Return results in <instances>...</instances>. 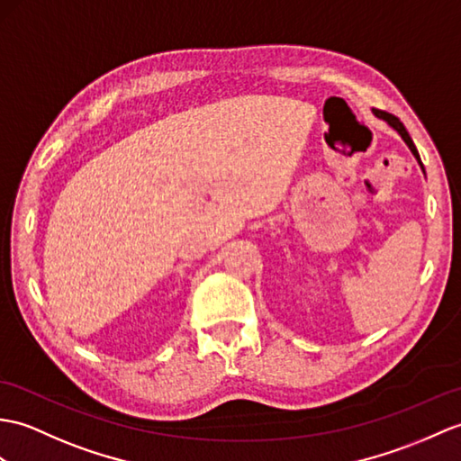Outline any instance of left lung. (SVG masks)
I'll return each mask as SVG.
<instances>
[{"label":"left lung","mask_w":461,"mask_h":461,"mask_svg":"<svg viewBox=\"0 0 461 461\" xmlns=\"http://www.w3.org/2000/svg\"><path fill=\"white\" fill-rule=\"evenodd\" d=\"M373 113H375L377 117H381V120H384L387 122L394 131H399V135L402 137V141L409 145V149L412 151V155L416 157V160H419L420 163V167H422V160H420V155H419V151H416V147H414V143H412V139H411V135H409V131L404 130V125L401 123V120L399 117H394L393 113H387V112H381V110H373ZM422 170H424V167H422Z\"/></svg>","instance_id":"1"}]
</instances>
